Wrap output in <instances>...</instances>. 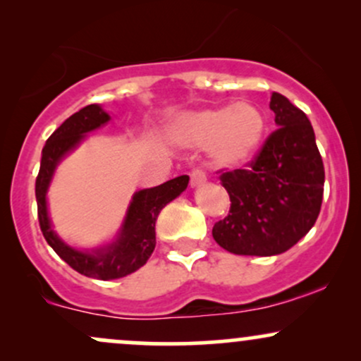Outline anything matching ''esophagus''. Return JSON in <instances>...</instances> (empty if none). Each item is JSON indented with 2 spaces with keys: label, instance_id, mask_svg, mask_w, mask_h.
I'll return each mask as SVG.
<instances>
[{
  "label": "esophagus",
  "instance_id": "34e87169",
  "mask_svg": "<svg viewBox=\"0 0 361 361\" xmlns=\"http://www.w3.org/2000/svg\"><path fill=\"white\" fill-rule=\"evenodd\" d=\"M205 180H207L205 173L202 171L200 168L192 169V173H190V185H192V186H198V185L205 183Z\"/></svg>",
  "mask_w": 361,
  "mask_h": 361
}]
</instances>
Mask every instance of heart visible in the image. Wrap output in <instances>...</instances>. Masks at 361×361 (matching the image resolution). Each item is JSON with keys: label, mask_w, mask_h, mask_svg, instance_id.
Returning <instances> with one entry per match:
<instances>
[{"label": "heart", "mask_w": 361, "mask_h": 361, "mask_svg": "<svg viewBox=\"0 0 361 361\" xmlns=\"http://www.w3.org/2000/svg\"><path fill=\"white\" fill-rule=\"evenodd\" d=\"M176 132L190 146L210 147L222 166H239L258 152L267 120L258 106L241 102L186 114L176 122Z\"/></svg>", "instance_id": "obj_1"}]
</instances>
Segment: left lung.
<instances>
[{"label":"left lung","instance_id":"left-lung-1","mask_svg":"<svg viewBox=\"0 0 361 361\" xmlns=\"http://www.w3.org/2000/svg\"><path fill=\"white\" fill-rule=\"evenodd\" d=\"M276 130L243 168L219 169L231 198L227 217L214 224L215 243L244 256L285 252L312 229L324 193V164L307 115L273 93Z\"/></svg>","mask_w":361,"mask_h":361}]
</instances>
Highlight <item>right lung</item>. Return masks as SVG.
<instances>
[{
  "instance_id": "add662e5",
  "label": "right lung",
  "mask_w": 361,
  "mask_h": 361,
  "mask_svg": "<svg viewBox=\"0 0 361 361\" xmlns=\"http://www.w3.org/2000/svg\"><path fill=\"white\" fill-rule=\"evenodd\" d=\"M109 120V114H105L98 105H88L71 115L61 127L54 130V134L45 142L39 175L35 180L37 214H39L40 231H42L45 241L73 270L98 280L122 279L146 264L156 246L154 226L157 215L164 205L175 200L178 195L183 192L190 180L188 176L183 175L154 186V188L140 190L135 193L130 207H128L122 233L117 241L110 246L93 252H85L73 250L68 244L62 243L54 234L47 215V202H45V193L51 183L52 173L62 156L76 147L86 132L94 130Z\"/></svg>"
}]
</instances>
